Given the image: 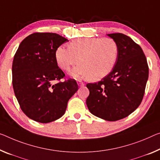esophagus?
<instances>
[{
  "label": "esophagus",
  "instance_id": "esophagus-1",
  "mask_svg": "<svg viewBox=\"0 0 160 160\" xmlns=\"http://www.w3.org/2000/svg\"><path fill=\"white\" fill-rule=\"evenodd\" d=\"M77 83H78V86H80V87H82V86H84V83H83L82 82H78Z\"/></svg>",
  "mask_w": 160,
  "mask_h": 160
}]
</instances>
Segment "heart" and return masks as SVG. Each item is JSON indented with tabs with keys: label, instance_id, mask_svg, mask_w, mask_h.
Listing matches in <instances>:
<instances>
[{
	"label": "heart",
	"instance_id": "heart-1",
	"mask_svg": "<svg viewBox=\"0 0 160 160\" xmlns=\"http://www.w3.org/2000/svg\"><path fill=\"white\" fill-rule=\"evenodd\" d=\"M68 47L58 46L55 59L58 66L66 72L77 62L79 63L71 73L77 78L102 79L112 72L119 56L118 43L111 38H78L68 43Z\"/></svg>",
	"mask_w": 160,
	"mask_h": 160
}]
</instances>
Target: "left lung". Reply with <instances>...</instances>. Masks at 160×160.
Returning a JSON list of instances; mask_svg holds the SVG:
<instances>
[{
    "label": "left lung",
    "mask_w": 160,
    "mask_h": 160,
    "mask_svg": "<svg viewBox=\"0 0 160 160\" xmlns=\"http://www.w3.org/2000/svg\"><path fill=\"white\" fill-rule=\"evenodd\" d=\"M117 41L119 56L113 69L98 83H87L88 110L94 116L114 122L132 114L141 104L149 76L142 48L123 33L107 34Z\"/></svg>",
    "instance_id": "1"
}]
</instances>
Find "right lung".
Returning <instances> with one entry per match:
<instances>
[{
    "instance_id": "obj_1",
    "label": "right lung",
    "mask_w": 160,
    "mask_h": 160,
    "mask_svg": "<svg viewBox=\"0 0 160 160\" xmlns=\"http://www.w3.org/2000/svg\"><path fill=\"white\" fill-rule=\"evenodd\" d=\"M68 41L57 33H34L24 38L14 56L12 83L22 111L34 121L48 123L64 114L77 92L74 79L65 77L55 59L56 48Z\"/></svg>"
}]
</instances>
